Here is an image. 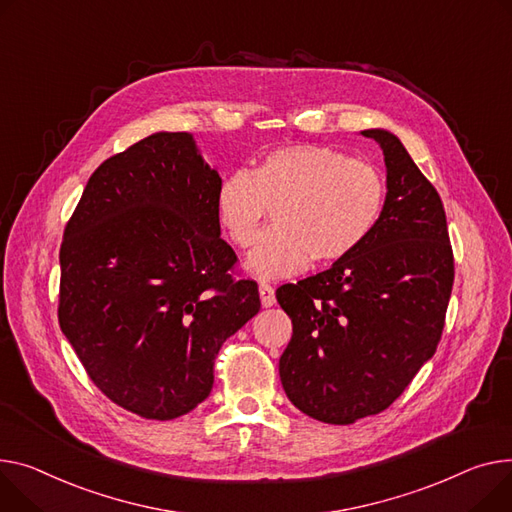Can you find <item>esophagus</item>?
I'll list each match as a JSON object with an SVG mask.
<instances>
[{"instance_id": "obj_1", "label": "esophagus", "mask_w": 512, "mask_h": 512, "mask_svg": "<svg viewBox=\"0 0 512 512\" xmlns=\"http://www.w3.org/2000/svg\"><path fill=\"white\" fill-rule=\"evenodd\" d=\"M259 296H261V304L265 306V309L276 304V290L269 284H259Z\"/></svg>"}]
</instances>
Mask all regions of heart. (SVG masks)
I'll return each instance as SVG.
<instances>
[{"instance_id":"heart-1","label":"heart","mask_w":512,"mask_h":512,"mask_svg":"<svg viewBox=\"0 0 512 512\" xmlns=\"http://www.w3.org/2000/svg\"><path fill=\"white\" fill-rule=\"evenodd\" d=\"M385 179L368 162L313 144L267 152L251 173L236 170L216 189V218L228 241L249 249L271 210L269 230L247 257L261 278H286L309 261L331 265L364 245L383 218Z\"/></svg>"}]
</instances>
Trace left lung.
Here are the masks:
<instances>
[{
    "instance_id": "1",
    "label": "left lung",
    "mask_w": 512,
    "mask_h": 512,
    "mask_svg": "<svg viewBox=\"0 0 512 512\" xmlns=\"http://www.w3.org/2000/svg\"><path fill=\"white\" fill-rule=\"evenodd\" d=\"M362 135L385 156L381 222L350 257L276 290L292 319L282 387L302 414L342 426L387 410L434 356L455 280L440 195L397 135Z\"/></svg>"
}]
</instances>
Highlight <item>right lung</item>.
Masks as SVG:
<instances>
[{
	"instance_id": "add662e5",
	"label": "right lung",
	"mask_w": 512,
	"mask_h": 512,
	"mask_svg": "<svg viewBox=\"0 0 512 512\" xmlns=\"http://www.w3.org/2000/svg\"><path fill=\"white\" fill-rule=\"evenodd\" d=\"M218 170L191 133L158 131L102 162L63 232L59 325L123 410L175 420L206 399L222 344L259 309L232 278Z\"/></svg>"
}]
</instances>
